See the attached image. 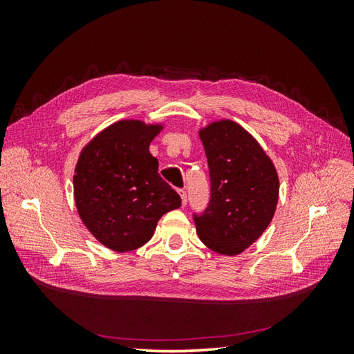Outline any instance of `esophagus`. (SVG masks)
Listing matches in <instances>:
<instances>
[{
	"instance_id": "obj_1",
	"label": "esophagus",
	"mask_w": 354,
	"mask_h": 354,
	"mask_svg": "<svg viewBox=\"0 0 354 354\" xmlns=\"http://www.w3.org/2000/svg\"><path fill=\"white\" fill-rule=\"evenodd\" d=\"M178 195H180V198H181V205H186V202H187V194L185 190H178Z\"/></svg>"
}]
</instances>
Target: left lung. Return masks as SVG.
Wrapping results in <instances>:
<instances>
[{"instance_id": "obj_1", "label": "left lung", "mask_w": 354, "mask_h": 354, "mask_svg": "<svg viewBox=\"0 0 354 354\" xmlns=\"http://www.w3.org/2000/svg\"><path fill=\"white\" fill-rule=\"evenodd\" d=\"M211 176V201L195 216L203 245L223 255H239L259 239L274 216L279 176L257 138L232 120L199 128Z\"/></svg>"}]
</instances>
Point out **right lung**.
Instances as JSON below:
<instances>
[{
  "label": "right lung",
  "mask_w": 354,
  "mask_h": 354,
  "mask_svg": "<svg viewBox=\"0 0 354 354\" xmlns=\"http://www.w3.org/2000/svg\"><path fill=\"white\" fill-rule=\"evenodd\" d=\"M164 127L121 120L81 149L73 171L75 207L84 226L106 248H140L153 236L159 218L181 205L149 152Z\"/></svg>",
  "instance_id": "right-lung-1"
}]
</instances>
